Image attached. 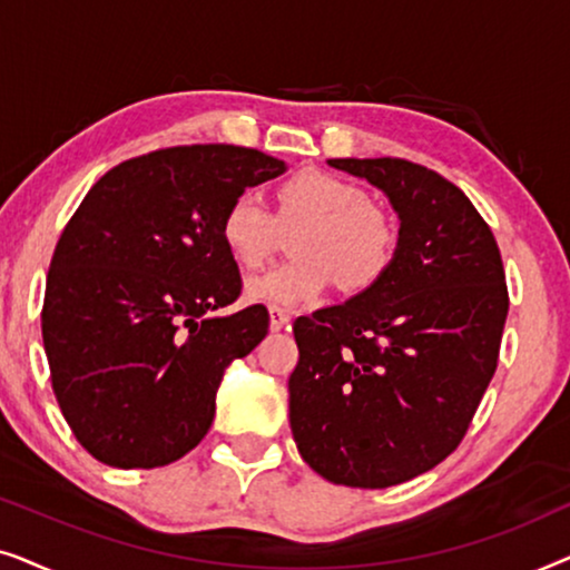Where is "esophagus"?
Here are the masks:
<instances>
[{
  "instance_id": "34e87169",
  "label": "esophagus",
  "mask_w": 570,
  "mask_h": 570,
  "mask_svg": "<svg viewBox=\"0 0 570 570\" xmlns=\"http://www.w3.org/2000/svg\"><path fill=\"white\" fill-rule=\"evenodd\" d=\"M287 324H291V314H287V311H283V308L272 306L269 308V330L279 332V330H285Z\"/></svg>"
}]
</instances>
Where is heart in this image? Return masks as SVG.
<instances>
[{
    "mask_svg": "<svg viewBox=\"0 0 570 570\" xmlns=\"http://www.w3.org/2000/svg\"><path fill=\"white\" fill-rule=\"evenodd\" d=\"M293 236L298 259L277 264L246 283V301L298 308L322 298L337 283L361 291L384 275L394 259L396 230L386 213L371 205L361 186L324 170H301L277 191L272 215L259 194L246 189L225 207L220 238L233 262L256 269L267 262L279 228Z\"/></svg>",
    "mask_w": 570,
    "mask_h": 570,
    "instance_id": "1",
    "label": "heart"
}]
</instances>
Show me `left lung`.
Returning a JSON list of instances; mask_svg holds the SVG:
<instances>
[{
	"mask_svg": "<svg viewBox=\"0 0 570 570\" xmlns=\"http://www.w3.org/2000/svg\"><path fill=\"white\" fill-rule=\"evenodd\" d=\"M326 163L386 194L400 240L371 287L295 318L293 439L334 485H400L462 443L493 379L509 314L501 252L435 170L402 158Z\"/></svg>",
	"mask_w": 570,
	"mask_h": 570,
	"instance_id": "8db88e82",
	"label": "left lung"
}]
</instances>
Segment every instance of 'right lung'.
<instances>
[{
    "label": "right lung",
    "instance_id": "1",
    "mask_svg": "<svg viewBox=\"0 0 570 570\" xmlns=\"http://www.w3.org/2000/svg\"><path fill=\"white\" fill-rule=\"evenodd\" d=\"M252 147L184 145L124 160L53 248L41 314L51 386L75 439L119 470L166 466L205 439L223 373L267 337L220 238L228 202L285 174Z\"/></svg>",
    "mask_w": 570,
    "mask_h": 570
}]
</instances>
